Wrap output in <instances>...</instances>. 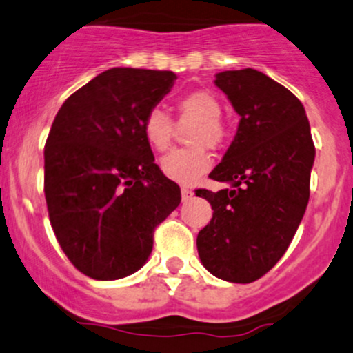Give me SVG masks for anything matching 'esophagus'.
Masks as SVG:
<instances>
[{"instance_id":"34e87169","label":"esophagus","mask_w":353,"mask_h":353,"mask_svg":"<svg viewBox=\"0 0 353 353\" xmlns=\"http://www.w3.org/2000/svg\"><path fill=\"white\" fill-rule=\"evenodd\" d=\"M192 196H193V192H192V190L187 188V187L181 188V200H183V201H188L190 198H192Z\"/></svg>"}]
</instances>
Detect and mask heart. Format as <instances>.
I'll return each instance as SVG.
<instances>
[{
  "label": "heart",
  "instance_id": "obj_1",
  "mask_svg": "<svg viewBox=\"0 0 353 353\" xmlns=\"http://www.w3.org/2000/svg\"><path fill=\"white\" fill-rule=\"evenodd\" d=\"M176 120L180 125L195 123L188 132L192 148H181L161 158V172L178 183H193L212 168V157L203 146H219L225 140V126L220 121V101L207 90H193L175 100ZM146 143L157 152H165L173 143L176 125L160 108L148 110L141 123Z\"/></svg>",
  "mask_w": 353,
  "mask_h": 353
}]
</instances>
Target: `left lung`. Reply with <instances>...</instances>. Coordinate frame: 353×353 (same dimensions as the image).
Wrapping results in <instances>:
<instances>
[{
	"label": "left lung",
	"mask_w": 353,
	"mask_h": 353,
	"mask_svg": "<svg viewBox=\"0 0 353 353\" xmlns=\"http://www.w3.org/2000/svg\"><path fill=\"white\" fill-rule=\"evenodd\" d=\"M215 85L232 101L240 123L221 163L210 173L230 188L196 192L213 208L196 248L210 273L250 283L282 259L303 219L315 146L302 103L262 71H221Z\"/></svg>",
	"instance_id": "8db88e82"
}]
</instances>
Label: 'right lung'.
Returning a JSON list of instances; mask_svg holds the SVG:
<instances>
[{"mask_svg": "<svg viewBox=\"0 0 353 353\" xmlns=\"http://www.w3.org/2000/svg\"><path fill=\"white\" fill-rule=\"evenodd\" d=\"M173 71L112 68L74 91L45 145V198L59 247L81 273L117 280L143 267L153 232L181 201L141 123Z\"/></svg>", "mask_w": 353, "mask_h": 353, "instance_id": "right-lung-1", "label": "right lung"}]
</instances>
